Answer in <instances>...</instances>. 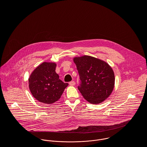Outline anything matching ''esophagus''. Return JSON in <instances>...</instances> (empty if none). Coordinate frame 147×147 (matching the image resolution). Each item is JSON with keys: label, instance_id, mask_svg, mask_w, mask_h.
<instances>
[{"label": "esophagus", "instance_id": "1", "mask_svg": "<svg viewBox=\"0 0 147 147\" xmlns=\"http://www.w3.org/2000/svg\"><path fill=\"white\" fill-rule=\"evenodd\" d=\"M75 82H74V81H72V82H69V84L71 85V86H74L75 85Z\"/></svg>", "mask_w": 147, "mask_h": 147}]
</instances>
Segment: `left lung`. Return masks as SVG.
I'll return each instance as SVG.
<instances>
[{"instance_id":"left-lung-1","label":"left lung","mask_w":147,"mask_h":147,"mask_svg":"<svg viewBox=\"0 0 147 147\" xmlns=\"http://www.w3.org/2000/svg\"><path fill=\"white\" fill-rule=\"evenodd\" d=\"M81 83L78 89L84 98L93 104L102 102L111 94L115 84L112 68L105 61L84 55L75 57Z\"/></svg>"}]
</instances>
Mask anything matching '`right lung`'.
<instances>
[{"label": "right lung", "mask_w": 147, "mask_h": 147, "mask_svg": "<svg viewBox=\"0 0 147 147\" xmlns=\"http://www.w3.org/2000/svg\"><path fill=\"white\" fill-rule=\"evenodd\" d=\"M57 64L43 62L31 74L29 87L33 96L40 102L51 104L61 98L68 83L59 79L55 72Z\"/></svg>", "instance_id": "add662e5"}]
</instances>
